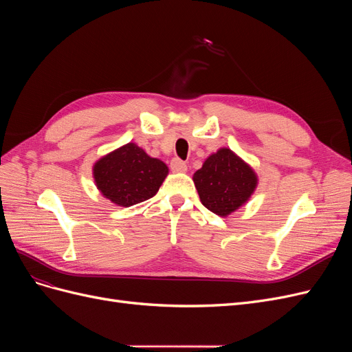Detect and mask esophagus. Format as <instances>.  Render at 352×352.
<instances>
[{"mask_svg":"<svg viewBox=\"0 0 352 352\" xmlns=\"http://www.w3.org/2000/svg\"><path fill=\"white\" fill-rule=\"evenodd\" d=\"M170 168H172L173 173H185L188 170V166L180 158H173L172 162H170Z\"/></svg>","mask_w":352,"mask_h":352,"instance_id":"obj_1","label":"esophagus"}]
</instances>
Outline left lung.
I'll return each instance as SVG.
<instances>
[{
    "mask_svg": "<svg viewBox=\"0 0 352 352\" xmlns=\"http://www.w3.org/2000/svg\"><path fill=\"white\" fill-rule=\"evenodd\" d=\"M192 180L202 206L220 217L247 204L258 185L255 170L226 146L208 155Z\"/></svg>",
    "mask_w": 352,
    "mask_h": 352,
    "instance_id": "left-lung-1",
    "label": "left lung"
}]
</instances>
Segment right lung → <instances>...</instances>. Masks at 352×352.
Wrapping results in <instances>:
<instances>
[{
  "mask_svg": "<svg viewBox=\"0 0 352 352\" xmlns=\"http://www.w3.org/2000/svg\"><path fill=\"white\" fill-rule=\"evenodd\" d=\"M168 175L160 158L148 155L135 142L102 155L92 166L95 186L119 207H131L153 198Z\"/></svg>",
  "mask_w": 352,
  "mask_h": 352,
  "instance_id": "right-lung-1",
  "label": "right lung"
}]
</instances>
